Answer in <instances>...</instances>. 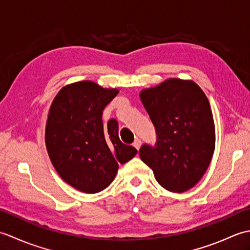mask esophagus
I'll return each mask as SVG.
<instances>
[{
    "label": "esophagus",
    "mask_w": 250,
    "mask_h": 250,
    "mask_svg": "<svg viewBox=\"0 0 250 250\" xmlns=\"http://www.w3.org/2000/svg\"><path fill=\"white\" fill-rule=\"evenodd\" d=\"M133 146L136 148L137 150H139L140 148H141V146H142V142H141V140H140V139H135V141L133 142Z\"/></svg>",
    "instance_id": "34e87169"
}]
</instances>
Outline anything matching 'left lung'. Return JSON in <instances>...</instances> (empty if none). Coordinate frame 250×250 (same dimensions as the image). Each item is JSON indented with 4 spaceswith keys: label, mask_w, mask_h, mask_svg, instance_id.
Returning <instances> with one entry per match:
<instances>
[{
    "label": "left lung",
    "mask_w": 250,
    "mask_h": 250,
    "mask_svg": "<svg viewBox=\"0 0 250 250\" xmlns=\"http://www.w3.org/2000/svg\"><path fill=\"white\" fill-rule=\"evenodd\" d=\"M140 98L157 132V143L143 145L142 161L172 192L198 184L215 150V124L208 99L192 81L168 78L142 90Z\"/></svg>",
    "instance_id": "obj_1"
}]
</instances>
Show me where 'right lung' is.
Masks as SVG:
<instances>
[{
	"label": "right lung",
	"instance_id": "1",
	"mask_svg": "<svg viewBox=\"0 0 250 250\" xmlns=\"http://www.w3.org/2000/svg\"><path fill=\"white\" fill-rule=\"evenodd\" d=\"M118 92L83 81L63 87L51 103L45 129L47 152L60 177L82 192L107 188L119 163L137 153L119 140L117 120L103 125V109Z\"/></svg>",
	"mask_w": 250,
	"mask_h": 250
}]
</instances>
